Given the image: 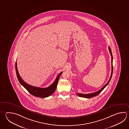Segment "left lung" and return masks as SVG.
<instances>
[{"instance_id":"obj_1","label":"left lung","mask_w":129,"mask_h":129,"mask_svg":"<svg viewBox=\"0 0 129 129\" xmlns=\"http://www.w3.org/2000/svg\"><path fill=\"white\" fill-rule=\"evenodd\" d=\"M109 52L110 54L111 55V68H112V71H111V76H110V77L109 78V80L107 82V83L105 84V85L103 87V88L100 89L99 91H98L97 92H92V93H88V94H83V93H77L76 94L79 97H80L85 98H91L93 97H95L97 95L99 94L100 92H102V91L103 90V89L105 88L107 85H108V84L109 83L111 79L112 78V74H113V56H112V51H111V49L110 48V47H109Z\"/></svg>"}]
</instances>
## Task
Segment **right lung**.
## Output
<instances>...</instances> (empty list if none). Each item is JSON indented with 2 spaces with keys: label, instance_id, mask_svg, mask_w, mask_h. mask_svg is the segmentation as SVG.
<instances>
[{
  "label": "right lung",
  "instance_id": "right-lung-1",
  "mask_svg": "<svg viewBox=\"0 0 129 129\" xmlns=\"http://www.w3.org/2000/svg\"><path fill=\"white\" fill-rule=\"evenodd\" d=\"M15 70L17 75V78L20 83L24 87L26 90L32 95H34L37 97L46 98L53 94L56 89L57 85L58 82L59 78H60L62 72L59 73L57 76L55 80L51 85L48 87L45 88H39L37 87H34L31 85H29L27 83H25L22 79L18 72L17 69V62H15Z\"/></svg>",
  "mask_w": 129,
  "mask_h": 129
}]
</instances>
